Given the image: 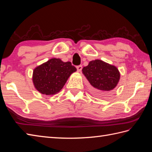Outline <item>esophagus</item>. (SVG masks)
Masks as SVG:
<instances>
[{
  "mask_svg": "<svg viewBox=\"0 0 152 152\" xmlns=\"http://www.w3.org/2000/svg\"><path fill=\"white\" fill-rule=\"evenodd\" d=\"M76 68H77V70H78V72H80V71H81V70H82V65L77 66H76Z\"/></svg>",
  "mask_w": 152,
  "mask_h": 152,
  "instance_id": "esophagus-1",
  "label": "esophagus"
}]
</instances>
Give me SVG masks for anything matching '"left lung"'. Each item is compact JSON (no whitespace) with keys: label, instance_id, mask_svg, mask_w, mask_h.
Instances as JSON below:
<instances>
[{"label":"left lung","instance_id":"obj_1","mask_svg":"<svg viewBox=\"0 0 152 152\" xmlns=\"http://www.w3.org/2000/svg\"><path fill=\"white\" fill-rule=\"evenodd\" d=\"M82 73L91 85L93 91L104 95L114 89L120 79L117 67L101 60L91 61L83 68Z\"/></svg>","mask_w":152,"mask_h":152}]
</instances>
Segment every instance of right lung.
I'll use <instances>...</instances> for the list:
<instances>
[{"label":"right lung","instance_id":"right-lung-1","mask_svg":"<svg viewBox=\"0 0 152 152\" xmlns=\"http://www.w3.org/2000/svg\"><path fill=\"white\" fill-rule=\"evenodd\" d=\"M76 71V67L69 61L52 58L34 69L33 84L42 94L53 95L62 89L69 76Z\"/></svg>","mask_w":152,"mask_h":152}]
</instances>
